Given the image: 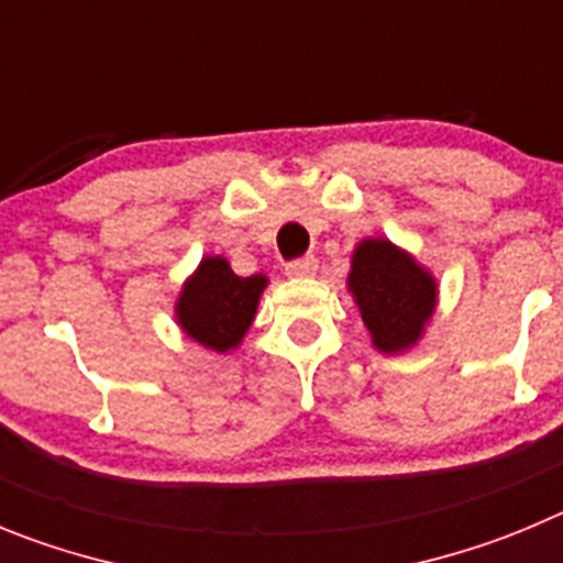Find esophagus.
Here are the masks:
<instances>
[{
    "instance_id": "1",
    "label": "esophagus",
    "mask_w": 563,
    "mask_h": 563,
    "mask_svg": "<svg viewBox=\"0 0 563 563\" xmlns=\"http://www.w3.org/2000/svg\"><path fill=\"white\" fill-rule=\"evenodd\" d=\"M288 277H313L317 275V257H297V261L286 263Z\"/></svg>"
}]
</instances>
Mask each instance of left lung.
<instances>
[{
	"label": "left lung",
	"instance_id": "8db88e82",
	"mask_svg": "<svg viewBox=\"0 0 563 563\" xmlns=\"http://www.w3.org/2000/svg\"><path fill=\"white\" fill-rule=\"evenodd\" d=\"M347 288L382 353L409 351L438 306L434 277L387 238H364L356 246Z\"/></svg>",
	"mask_w": 563,
	"mask_h": 563
}]
</instances>
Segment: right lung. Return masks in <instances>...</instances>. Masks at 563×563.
Wrapping results in <instances>:
<instances>
[{
    "mask_svg": "<svg viewBox=\"0 0 563 563\" xmlns=\"http://www.w3.org/2000/svg\"><path fill=\"white\" fill-rule=\"evenodd\" d=\"M266 275L238 277L219 255L201 257L176 300V322L207 351H235L255 319Z\"/></svg>",
    "mask_w": 563,
    "mask_h": 563,
    "instance_id": "right-lung-1",
    "label": "right lung"
}]
</instances>
